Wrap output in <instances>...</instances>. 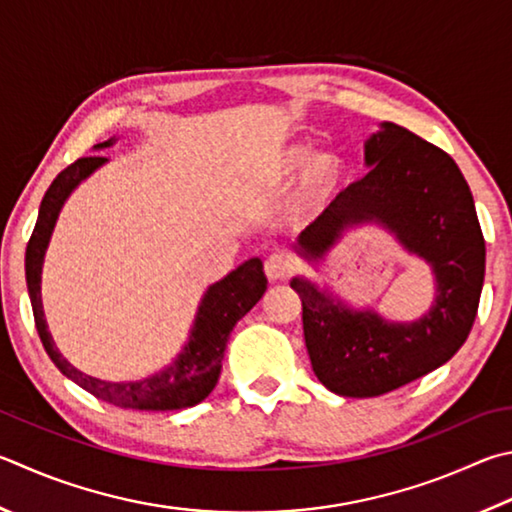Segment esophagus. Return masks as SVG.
Here are the masks:
<instances>
[{
	"instance_id": "obj_1",
	"label": "esophagus",
	"mask_w": 512,
	"mask_h": 512,
	"mask_svg": "<svg viewBox=\"0 0 512 512\" xmlns=\"http://www.w3.org/2000/svg\"><path fill=\"white\" fill-rule=\"evenodd\" d=\"M293 268H295L293 257L286 255V253H273L264 264V271L268 275V280H273V282L286 280V277L293 273Z\"/></svg>"
}]
</instances>
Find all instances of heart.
I'll use <instances>...</instances> for the list:
<instances>
[{
  "label": "heart",
  "mask_w": 512,
  "mask_h": 512,
  "mask_svg": "<svg viewBox=\"0 0 512 512\" xmlns=\"http://www.w3.org/2000/svg\"><path fill=\"white\" fill-rule=\"evenodd\" d=\"M300 170H304L306 194L309 197H324V194H329L338 185L342 176V161L331 152L309 156V147H288L280 156V163H277V174L282 179H293Z\"/></svg>",
  "instance_id": "1"
}]
</instances>
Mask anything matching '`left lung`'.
I'll return each instance as SVG.
<instances>
[{"label": "left lung", "instance_id": "1", "mask_svg": "<svg viewBox=\"0 0 512 512\" xmlns=\"http://www.w3.org/2000/svg\"><path fill=\"white\" fill-rule=\"evenodd\" d=\"M365 159L371 170L302 232L300 253L318 259L347 226L378 219L432 264L439 291L425 318L389 324L371 311L342 309L295 277L291 286L302 300L315 376L331 392L353 398L387 394L448 362L475 324L486 273L475 201L450 154L410 129L385 123L369 138Z\"/></svg>", "mask_w": 512, "mask_h": 512}]
</instances>
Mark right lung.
<instances>
[{
  "mask_svg": "<svg viewBox=\"0 0 512 512\" xmlns=\"http://www.w3.org/2000/svg\"><path fill=\"white\" fill-rule=\"evenodd\" d=\"M111 141L100 143L96 147H107ZM105 163V156H82L55 176L53 183L46 190L40 203V215H37L33 235L26 246V286H29L31 306L35 329L40 333V340L49 353V358L55 362L64 376L78 383L89 394H94L98 401L109 405L123 407V410H152V412H167V410H183L201 403L212 389H215L221 371V360H224L226 342L232 327L239 318L253 309L259 302V297L266 291V277L259 259H248L241 264L237 271L226 275L224 280L212 284L201 302V309L194 322L192 336L188 347L179 356V360L167 369L159 371L150 378L136 380V383H107V380L91 378L82 374L67 360L60 356L55 349L51 333L46 331V320L40 300V273L46 244H49L51 230L58 219L64 199L76 185Z\"/></svg>",
  "mask_w": 512,
  "mask_h": 512,
  "instance_id": "1",
  "label": "right lung"
}]
</instances>
